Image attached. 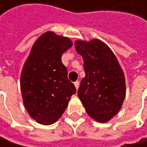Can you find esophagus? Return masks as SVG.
Returning <instances> with one entry per match:
<instances>
[{
    "label": "esophagus",
    "instance_id": "34e87169",
    "mask_svg": "<svg viewBox=\"0 0 147 147\" xmlns=\"http://www.w3.org/2000/svg\"><path fill=\"white\" fill-rule=\"evenodd\" d=\"M74 84H75L76 89L78 90V87H79V81H76V82L74 83Z\"/></svg>",
    "mask_w": 147,
    "mask_h": 147
}]
</instances>
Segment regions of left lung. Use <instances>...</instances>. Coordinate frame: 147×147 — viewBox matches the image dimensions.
Instances as JSON below:
<instances>
[{"label":"left lung","instance_id":"left-lung-1","mask_svg":"<svg viewBox=\"0 0 147 147\" xmlns=\"http://www.w3.org/2000/svg\"><path fill=\"white\" fill-rule=\"evenodd\" d=\"M75 47L83 57L86 72L78 98L92 119L106 123L119 112L124 100L123 71L112 50L100 39L77 40Z\"/></svg>","mask_w":147,"mask_h":147}]
</instances>
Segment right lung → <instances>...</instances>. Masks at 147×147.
<instances>
[{"label": "right lung", "instance_id": "right-lung-1", "mask_svg": "<svg viewBox=\"0 0 147 147\" xmlns=\"http://www.w3.org/2000/svg\"><path fill=\"white\" fill-rule=\"evenodd\" d=\"M72 47L69 38L47 32L33 44L22 69L20 86L23 101L37 123H55L67 108L76 87L68 79L61 55Z\"/></svg>", "mask_w": 147, "mask_h": 147}]
</instances>
